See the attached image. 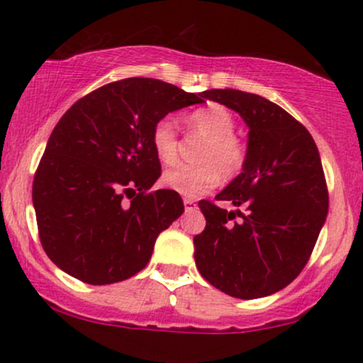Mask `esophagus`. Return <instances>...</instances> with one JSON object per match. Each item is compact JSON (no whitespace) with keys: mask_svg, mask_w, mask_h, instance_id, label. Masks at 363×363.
<instances>
[{"mask_svg":"<svg viewBox=\"0 0 363 363\" xmlns=\"http://www.w3.org/2000/svg\"><path fill=\"white\" fill-rule=\"evenodd\" d=\"M184 208H186V211H189V210H194V208H196V201H194V199L184 198Z\"/></svg>","mask_w":363,"mask_h":363,"instance_id":"1","label":"esophagus"}]
</instances>
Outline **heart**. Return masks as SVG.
<instances>
[{"label":"heart","mask_w":363,"mask_h":363,"mask_svg":"<svg viewBox=\"0 0 363 363\" xmlns=\"http://www.w3.org/2000/svg\"><path fill=\"white\" fill-rule=\"evenodd\" d=\"M187 128L205 140L198 160V167H179L165 170L162 184L167 189L187 198H198L220 184V181L235 179L247 162V147L234 135L235 119L227 107L210 104L187 114ZM150 143L162 164L170 165L179 157V135L176 124L169 118L158 119L150 133Z\"/></svg>","instance_id":"1"}]
</instances>
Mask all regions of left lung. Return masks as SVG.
<instances>
[{"label": "left lung", "mask_w": 363, "mask_h": 363, "mask_svg": "<svg viewBox=\"0 0 363 363\" xmlns=\"http://www.w3.org/2000/svg\"><path fill=\"white\" fill-rule=\"evenodd\" d=\"M203 97L239 112L249 140L242 172L215 198L237 210L199 201L206 227L194 237L196 266L230 297H266L298 277L326 222L318 147L297 119L261 95L215 89Z\"/></svg>", "instance_id": "8db88e82"}]
</instances>
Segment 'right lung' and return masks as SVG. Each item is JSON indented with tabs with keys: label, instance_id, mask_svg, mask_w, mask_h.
Here are the masks:
<instances>
[{
	"label": "right lung",
	"instance_id": "right-lung-1",
	"mask_svg": "<svg viewBox=\"0 0 363 363\" xmlns=\"http://www.w3.org/2000/svg\"><path fill=\"white\" fill-rule=\"evenodd\" d=\"M203 94L126 78L65 112L32 186L40 244L57 268L109 285L148 264L158 234L184 211L174 191L148 193L162 174L150 133L169 112L205 102Z\"/></svg>",
	"mask_w": 363,
	"mask_h": 363
}]
</instances>
